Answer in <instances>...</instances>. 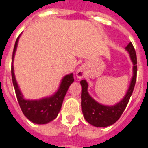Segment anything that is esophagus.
<instances>
[{"mask_svg":"<svg viewBox=\"0 0 148 148\" xmlns=\"http://www.w3.org/2000/svg\"><path fill=\"white\" fill-rule=\"evenodd\" d=\"M84 76H85V69L83 66H80L77 71V77L78 78H81V77H83Z\"/></svg>","mask_w":148,"mask_h":148,"instance_id":"1","label":"esophagus"}]
</instances>
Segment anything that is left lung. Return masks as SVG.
<instances>
[{
	"mask_svg": "<svg viewBox=\"0 0 148 148\" xmlns=\"http://www.w3.org/2000/svg\"><path fill=\"white\" fill-rule=\"evenodd\" d=\"M126 51L129 53L131 60L133 63V76L131 80L130 86L127 90L126 95L120 102L115 106H108L97 102L90 96L87 89L88 83L86 80L80 82L82 86V110L86 121L95 127H108L116 123L121 117L122 113L129 101L133 92L135 84L136 82L137 58L136 51L132 42H129L126 47Z\"/></svg>",
	"mask_w": 148,
	"mask_h": 148,
	"instance_id": "left-lung-1",
	"label": "left lung"
}]
</instances>
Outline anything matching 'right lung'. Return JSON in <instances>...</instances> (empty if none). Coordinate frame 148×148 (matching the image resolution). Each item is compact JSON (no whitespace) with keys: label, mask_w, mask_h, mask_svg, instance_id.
Segmentation results:
<instances>
[{"label":"right lung","mask_w":148,"mask_h":148,"mask_svg":"<svg viewBox=\"0 0 148 148\" xmlns=\"http://www.w3.org/2000/svg\"><path fill=\"white\" fill-rule=\"evenodd\" d=\"M19 38L20 36L16 39L15 42L13 53H12V62L14 58L16 50L17 47ZM11 73L12 83L14 86L15 92L19 105L21 106V109L24 115L29 121L35 124H45L57 117L58 112L61 109L62 101L69 89V86L74 82L73 74H67L62 78L58 91L52 96L39 100H26L24 98L23 94L21 93L17 82L16 81L12 62Z\"/></svg>","instance_id":"right-lung-1"}]
</instances>
